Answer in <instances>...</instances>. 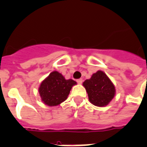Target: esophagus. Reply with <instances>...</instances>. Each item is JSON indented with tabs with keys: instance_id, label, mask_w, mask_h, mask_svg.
Returning <instances> with one entry per match:
<instances>
[{
	"instance_id": "obj_1",
	"label": "esophagus",
	"mask_w": 147,
	"mask_h": 147,
	"mask_svg": "<svg viewBox=\"0 0 147 147\" xmlns=\"http://www.w3.org/2000/svg\"><path fill=\"white\" fill-rule=\"evenodd\" d=\"M82 79H78V80H76V82H78L79 84H81V83H82Z\"/></svg>"
}]
</instances>
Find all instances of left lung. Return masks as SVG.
I'll use <instances>...</instances> for the list:
<instances>
[{
    "label": "left lung",
    "mask_w": 147,
    "mask_h": 147,
    "mask_svg": "<svg viewBox=\"0 0 147 147\" xmlns=\"http://www.w3.org/2000/svg\"><path fill=\"white\" fill-rule=\"evenodd\" d=\"M83 86L88 93L89 101L98 107L107 105L116 92L114 85L101 71H97L89 80L85 81Z\"/></svg>",
    "instance_id": "obj_1"
}]
</instances>
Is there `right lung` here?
Wrapping results in <instances>:
<instances>
[{
    "mask_svg": "<svg viewBox=\"0 0 147 147\" xmlns=\"http://www.w3.org/2000/svg\"><path fill=\"white\" fill-rule=\"evenodd\" d=\"M76 84L74 80H65L60 73L53 71L41 82L39 93L44 104L57 106L66 100L72 86Z\"/></svg>",
    "mask_w": 147,
    "mask_h": 147,
    "instance_id": "1",
    "label": "right lung"
}]
</instances>
